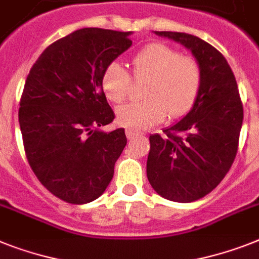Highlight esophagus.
<instances>
[{
    "instance_id": "34e87169",
    "label": "esophagus",
    "mask_w": 259,
    "mask_h": 259,
    "mask_svg": "<svg viewBox=\"0 0 259 259\" xmlns=\"http://www.w3.org/2000/svg\"><path fill=\"white\" fill-rule=\"evenodd\" d=\"M125 135H127V138L131 140V139L136 138V136H139V135H142V134H139V132L134 131V130H127V131H125Z\"/></svg>"
}]
</instances>
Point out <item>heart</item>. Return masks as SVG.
Returning a JSON list of instances; mask_svg holds the SVG:
<instances>
[{
    "label": "heart",
    "mask_w": 259,
    "mask_h": 259,
    "mask_svg": "<svg viewBox=\"0 0 259 259\" xmlns=\"http://www.w3.org/2000/svg\"><path fill=\"white\" fill-rule=\"evenodd\" d=\"M135 78L149 79L143 102H132L116 111L119 124L142 131L157 124L166 112L173 117L187 114L201 87V68L197 61L183 57L163 44H149L132 57ZM102 90L112 103H121L130 95L131 75L119 62H111L102 74Z\"/></svg>",
    "instance_id": "b5f03b06"
}]
</instances>
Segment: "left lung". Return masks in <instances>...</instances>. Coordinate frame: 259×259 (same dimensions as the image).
Listing matches in <instances>:
<instances>
[{
	"instance_id": "left-lung-1",
	"label": "left lung",
	"mask_w": 259,
	"mask_h": 259,
	"mask_svg": "<svg viewBox=\"0 0 259 259\" xmlns=\"http://www.w3.org/2000/svg\"><path fill=\"white\" fill-rule=\"evenodd\" d=\"M192 51L201 68V87L192 110L164 135L149 136V184L161 197L192 202L210 193L236 159L243 107L224 55L191 34L155 31Z\"/></svg>"
}]
</instances>
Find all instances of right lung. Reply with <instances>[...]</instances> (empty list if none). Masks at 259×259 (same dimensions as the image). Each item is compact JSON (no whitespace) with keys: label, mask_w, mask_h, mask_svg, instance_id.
<instances>
[{"label":"right lung","mask_w":259,"mask_h":259,"mask_svg":"<svg viewBox=\"0 0 259 259\" xmlns=\"http://www.w3.org/2000/svg\"><path fill=\"white\" fill-rule=\"evenodd\" d=\"M130 35L76 30L45 49L26 78L18 119L27 161L40 184L68 204L103 194L127 144L123 128L100 130L115 119L100 80L131 48Z\"/></svg>","instance_id":"obj_1"}]
</instances>
